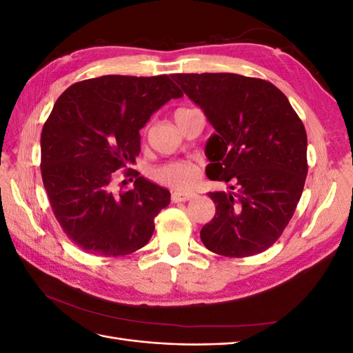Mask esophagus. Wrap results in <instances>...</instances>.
I'll return each instance as SVG.
<instances>
[{"instance_id":"obj_1","label":"esophagus","mask_w":353,"mask_h":353,"mask_svg":"<svg viewBox=\"0 0 353 353\" xmlns=\"http://www.w3.org/2000/svg\"><path fill=\"white\" fill-rule=\"evenodd\" d=\"M196 197V193H190V191H175L172 194V201L179 203V201H188L191 199Z\"/></svg>"}]
</instances>
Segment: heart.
I'll list each match as a JSON object with an SVG mask.
<instances>
[{"instance_id":"obj_1","label":"heart","mask_w":353,"mask_h":353,"mask_svg":"<svg viewBox=\"0 0 353 353\" xmlns=\"http://www.w3.org/2000/svg\"><path fill=\"white\" fill-rule=\"evenodd\" d=\"M179 110L185 109H178L176 112ZM152 176L160 184L168 185L170 188L184 190L196 184L199 178V169L194 165L187 162H172L154 168L152 170Z\"/></svg>"}]
</instances>
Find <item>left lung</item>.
Segmentation results:
<instances>
[{"label":"left lung","mask_w":353,"mask_h":353,"mask_svg":"<svg viewBox=\"0 0 353 353\" xmlns=\"http://www.w3.org/2000/svg\"><path fill=\"white\" fill-rule=\"evenodd\" d=\"M172 79L216 131L205 148L206 175L237 185L209 193L216 213L200 231L203 244L230 258L266 250L290 222L303 191L302 121L268 81L237 73H178Z\"/></svg>","instance_id":"left-lung-1"}]
</instances>
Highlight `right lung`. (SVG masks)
<instances>
[{"label": "right lung", "instance_id": "right-lung-1", "mask_svg": "<svg viewBox=\"0 0 353 353\" xmlns=\"http://www.w3.org/2000/svg\"><path fill=\"white\" fill-rule=\"evenodd\" d=\"M183 92L166 74L105 77L73 83L52 108L41 134V174L60 227L79 249L130 254L148 243L169 190L128 170L134 188L114 190V170L135 163L140 130Z\"/></svg>", "mask_w": 353, "mask_h": 353}]
</instances>
